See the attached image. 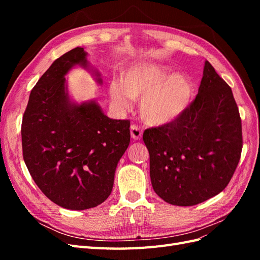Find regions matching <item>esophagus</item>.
I'll list each match as a JSON object with an SVG mask.
<instances>
[{"mask_svg": "<svg viewBox=\"0 0 260 260\" xmlns=\"http://www.w3.org/2000/svg\"><path fill=\"white\" fill-rule=\"evenodd\" d=\"M130 133H131V138L133 140H140L142 138V129H141L138 124L133 123L130 128Z\"/></svg>", "mask_w": 260, "mask_h": 260, "instance_id": "esophagus-1", "label": "esophagus"}]
</instances>
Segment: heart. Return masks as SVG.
<instances>
[{
  "instance_id": "heart-1",
  "label": "heart",
  "mask_w": 260,
  "mask_h": 260,
  "mask_svg": "<svg viewBox=\"0 0 260 260\" xmlns=\"http://www.w3.org/2000/svg\"><path fill=\"white\" fill-rule=\"evenodd\" d=\"M193 83L182 73L170 75L167 66L141 62L122 73L120 83L112 81L109 94L114 103L128 109L132 100H140L141 118L151 125L167 124L176 120L190 106Z\"/></svg>"
}]
</instances>
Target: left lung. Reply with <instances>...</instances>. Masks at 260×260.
<instances>
[{
    "label": "left lung",
    "mask_w": 260,
    "mask_h": 260,
    "mask_svg": "<svg viewBox=\"0 0 260 260\" xmlns=\"http://www.w3.org/2000/svg\"><path fill=\"white\" fill-rule=\"evenodd\" d=\"M155 193L171 205L193 206L229 184L243 147L232 90L209 61L195 100L176 120L146 129Z\"/></svg>",
    "instance_id": "8db88e82"
}]
</instances>
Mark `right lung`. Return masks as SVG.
Here are the masks:
<instances>
[{"label":"right lung","mask_w":260,"mask_h":260,"mask_svg":"<svg viewBox=\"0 0 260 260\" xmlns=\"http://www.w3.org/2000/svg\"><path fill=\"white\" fill-rule=\"evenodd\" d=\"M85 57L76 48L53 62L31 90L21 122L31 177L46 198L73 210L96 207L111 195L130 143L129 120L111 119L95 102H70L65 75L75 65L88 66Z\"/></svg>","instance_id":"obj_1"}]
</instances>
